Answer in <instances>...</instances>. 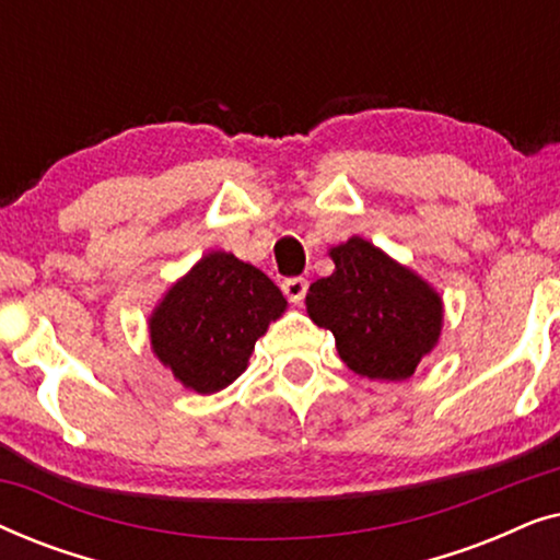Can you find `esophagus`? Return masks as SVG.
Masks as SVG:
<instances>
[{
  "mask_svg": "<svg viewBox=\"0 0 560 560\" xmlns=\"http://www.w3.org/2000/svg\"><path fill=\"white\" fill-rule=\"evenodd\" d=\"M282 293L288 295L290 303H303L305 293H308V280L305 278H288L282 282Z\"/></svg>",
  "mask_w": 560,
  "mask_h": 560,
  "instance_id": "obj_1",
  "label": "esophagus"
}]
</instances>
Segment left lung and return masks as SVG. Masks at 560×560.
Wrapping results in <instances>:
<instances>
[{
  "mask_svg": "<svg viewBox=\"0 0 560 560\" xmlns=\"http://www.w3.org/2000/svg\"><path fill=\"white\" fill-rule=\"evenodd\" d=\"M336 270L308 288L305 311L334 334L359 377L400 382L439 347L443 298L431 282L362 236L328 249Z\"/></svg>",
  "mask_w": 560,
  "mask_h": 560,
  "instance_id": "8db88e82",
  "label": "left lung"
}]
</instances>
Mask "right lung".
Wrapping results in <instances>:
<instances>
[{
	"label": "right lung",
	"mask_w": 560,
	"mask_h": 560,
	"mask_svg": "<svg viewBox=\"0 0 560 560\" xmlns=\"http://www.w3.org/2000/svg\"><path fill=\"white\" fill-rule=\"evenodd\" d=\"M285 308L280 288L262 270L213 249L152 308V354L186 389L219 393L247 370L257 339Z\"/></svg>",
	"instance_id": "right-lung-1"
}]
</instances>
